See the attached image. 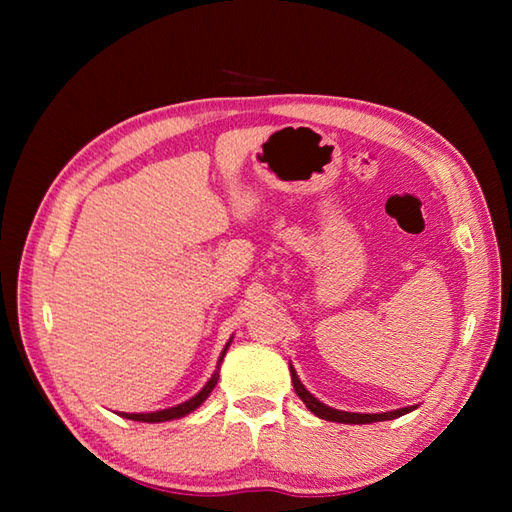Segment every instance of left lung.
<instances>
[{
    "label": "left lung",
    "instance_id": "left-lung-1",
    "mask_svg": "<svg viewBox=\"0 0 512 512\" xmlns=\"http://www.w3.org/2000/svg\"><path fill=\"white\" fill-rule=\"evenodd\" d=\"M290 376H292V385H295L297 396L306 402V407L314 413V416H319L323 420H330V422H343V424H367V422H383V420H391V418H398V416H405V413L411 411V407L405 409H396V411H387V413H350V411H339V409H332L328 405H323L317 398H314L310 391L301 385V380L297 376L295 369L290 367Z\"/></svg>",
    "mask_w": 512,
    "mask_h": 512
}]
</instances>
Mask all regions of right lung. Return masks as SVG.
Masks as SVG:
<instances>
[{"label":"right lung","instance_id":"right-lung-1","mask_svg":"<svg viewBox=\"0 0 512 512\" xmlns=\"http://www.w3.org/2000/svg\"><path fill=\"white\" fill-rule=\"evenodd\" d=\"M228 345H231V343H228ZM228 345H226V347H228ZM226 347H224V352H222V356H220V361H217L215 374L211 376L209 383H206V385L202 387L200 394H195L191 400L182 402V405H176V407H171V409L151 411V413H121V416H123V418H129V420H138V422H167V420H176V418L187 416V413H191L193 409H198V407L202 405V402L206 400V396L211 394L213 387L217 385V378H220V363H222V358H224V354H226Z\"/></svg>","mask_w":512,"mask_h":512}]
</instances>
